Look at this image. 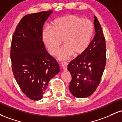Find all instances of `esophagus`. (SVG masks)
Here are the masks:
<instances>
[{
	"label": "esophagus",
	"instance_id": "1",
	"mask_svg": "<svg viewBox=\"0 0 122 122\" xmlns=\"http://www.w3.org/2000/svg\"><path fill=\"white\" fill-rule=\"evenodd\" d=\"M61 66H62V69L64 71H66L67 70V66H68V63L67 62H62L61 64Z\"/></svg>",
	"mask_w": 122,
	"mask_h": 122
}]
</instances>
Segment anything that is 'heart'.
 <instances>
[{"label":"heart","instance_id":"obj_1","mask_svg":"<svg viewBox=\"0 0 122 122\" xmlns=\"http://www.w3.org/2000/svg\"><path fill=\"white\" fill-rule=\"evenodd\" d=\"M93 25L90 20L75 15L64 16L54 21L51 28L42 32V40L49 53L56 56L61 44L58 57L66 60L71 56L82 54L89 46L93 33Z\"/></svg>","mask_w":122,"mask_h":122}]
</instances>
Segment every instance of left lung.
Returning <instances> with one entry per match:
<instances>
[{
    "instance_id": "obj_1",
    "label": "left lung",
    "mask_w": 122,
    "mask_h": 122,
    "mask_svg": "<svg viewBox=\"0 0 122 122\" xmlns=\"http://www.w3.org/2000/svg\"><path fill=\"white\" fill-rule=\"evenodd\" d=\"M95 34L86 49L68 66L72 76L69 84L71 93L78 98L89 96L100 84L106 66V46L100 23L94 16Z\"/></svg>"
}]
</instances>
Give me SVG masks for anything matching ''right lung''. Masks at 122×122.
<instances>
[{
    "mask_svg": "<svg viewBox=\"0 0 122 122\" xmlns=\"http://www.w3.org/2000/svg\"><path fill=\"white\" fill-rule=\"evenodd\" d=\"M53 11L27 14L16 26L12 38L10 57L14 76L29 99H42L50 80L60 71L56 60L46 50L42 28Z\"/></svg>",
    "mask_w": 122,
    "mask_h": 122,
    "instance_id": "obj_1",
    "label": "right lung"
}]
</instances>
